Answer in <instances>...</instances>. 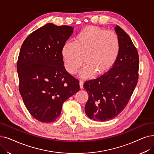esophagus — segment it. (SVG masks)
Returning a JSON list of instances; mask_svg holds the SVG:
<instances>
[{
    "mask_svg": "<svg viewBox=\"0 0 154 154\" xmlns=\"http://www.w3.org/2000/svg\"><path fill=\"white\" fill-rule=\"evenodd\" d=\"M79 85H80V88H81V89H82L83 86H84V81H82V80H80Z\"/></svg>",
    "mask_w": 154,
    "mask_h": 154,
    "instance_id": "1",
    "label": "esophagus"
}]
</instances>
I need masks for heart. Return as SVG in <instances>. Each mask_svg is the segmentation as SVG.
Masks as SVG:
<instances>
[{
    "mask_svg": "<svg viewBox=\"0 0 154 154\" xmlns=\"http://www.w3.org/2000/svg\"><path fill=\"white\" fill-rule=\"evenodd\" d=\"M119 50L118 36L112 31L86 28L78 33L73 42H66L62 50L66 70L76 73L84 60L82 77L104 73L114 63Z\"/></svg>",
    "mask_w": 154,
    "mask_h": 154,
    "instance_id": "1",
    "label": "heart"
}]
</instances>
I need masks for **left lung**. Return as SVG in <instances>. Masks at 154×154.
Returning a JSON list of instances; mask_svg holds the SVG:
<instances>
[{
  "label": "left lung",
  "mask_w": 154,
  "mask_h": 154,
  "mask_svg": "<svg viewBox=\"0 0 154 154\" xmlns=\"http://www.w3.org/2000/svg\"><path fill=\"white\" fill-rule=\"evenodd\" d=\"M115 29L119 50L114 64L103 75L84 84L89 94L85 111L94 121H108L118 116L128 104L138 82L137 50L122 28L116 26Z\"/></svg>",
  "instance_id": "obj_1"
}]
</instances>
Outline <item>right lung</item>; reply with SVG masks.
I'll return each mask as SVG.
<instances>
[{
    "label": "right lung",
    "instance_id": "obj_1",
    "mask_svg": "<svg viewBox=\"0 0 154 154\" xmlns=\"http://www.w3.org/2000/svg\"><path fill=\"white\" fill-rule=\"evenodd\" d=\"M73 32L69 26L46 24L24 41L17 60L19 90L31 116L50 123L62 104L79 89V81L66 71L62 50Z\"/></svg>",
    "mask_w": 154,
    "mask_h": 154
}]
</instances>
